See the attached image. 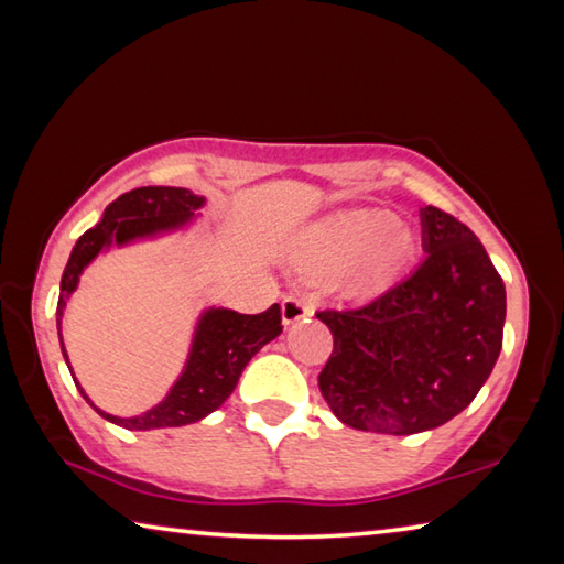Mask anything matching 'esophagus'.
<instances>
[{"instance_id": "1", "label": "esophagus", "mask_w": 564, "mask_h": 564, "mask_svg": "<svg viewBox=\"0 0 564 564\" xmlns=\"http://www.w3.org/2000/svg\"><path fill=\"white\" fill-rule=\"evenodd\" d=\"M305 316H311V305L301 295H285L283 303H281V318L285 326H291V323L301 321Z\"/></svg>"}]
</instances>
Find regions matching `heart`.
Returning <instances> with one entry per match:
<instances>
[{
	"mask_svg": "<svg viewBox=\"0 0 564 564\" xmlns=\"http://www.w3.org/2000/svg\"><path fill=\"white\" fill-rule=\"evenodd\" d=\"M417 253V238L388 212H343L313 224L299 246V259L330 273L343 264V291L373 299L395 285Z\"/></svg>",
	"mask_w": 564,
	"mask_h": 564,
	"instance_id": "1",
	"label": "heart"
}]
</instances>
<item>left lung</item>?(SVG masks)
Masks as SVG:
<instances>
[{
	"label": "left lung",
	"instance_id": "1",
	"mask_svg": "<svg viewBox=\"0 0 564 564\" xmlns=\"http://www.w3.org/2000/svg\"><path fill=\"white\" fill-rule=\"evenodd\" d=\"M423 263L356 311H323L333 352L318 376L340 423L415 435L460 415L490 378L502 348L505 283L465 224L420 208Z\"/></svg>",
	"mask_w": 564,
	"mask_h": 564
}]
</instances>
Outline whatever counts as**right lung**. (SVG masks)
<instances>
[{"label": "right lung", "instance_id": "1", "mask_svg": "<svg viewBox=\"0 0 564 564\" xmlns=\"http://www.w3.org/2000/svg\"><path fill=\"white\" fill-rule=\"evenodd\" d=\"M206 206V196H196L191 188L174 186H141L129 194L111 202L99 218L97 226H91L87 234L79 236V241L72 248L69 263H66L59 303H56V330H59L62 356L69 366L76 388L84 400L109 420V423L127 427V431H156V427H181L191 425L196 420L214 413L224 405V400L234 393V388L241 378L256 352L265 343L281 336V308L273 303L269 311L259 316H243L224 305H206L198 313L191 343L181 373L169 388V393L159 400L154 408L144 410L139 415H111L107 410L94 405L87 390L76 380L69 356H66L62 340V318L69 303L72 293L79 285L82 273L89 269V263L111 248H123L141 241H156V238L184 234L202 218V208Z\"/></svg>", "mask_w": 564, "mask_h": 564}]
</instances>
